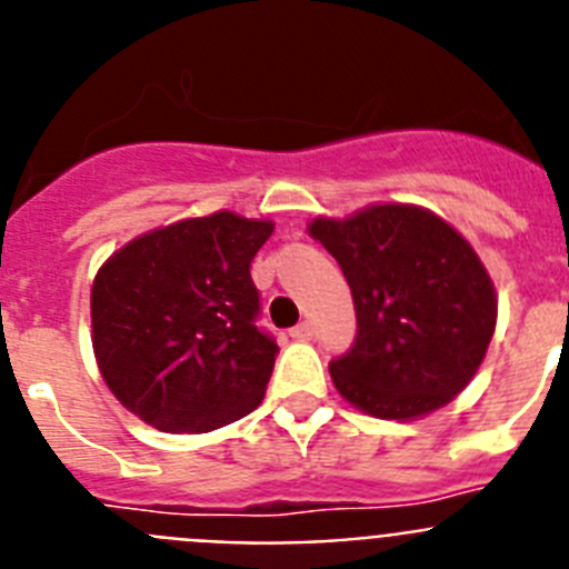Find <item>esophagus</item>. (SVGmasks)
I'll return each instance as SVG.
<instances>
[{
    "instance_id": "1",
    "label": "esophagus",
    "mask_w": 569,
    "mask_h": 569,
    "mask_svg": "<svg viewBox=\"0 0 569 569\" xmlns=\"http://www.w3.org/2000/svg\"><path fill=\"white\" fill-rule=\"evenodd\" d=\"M290 336H293V339H299V341L310 339V336H313V325H310V321H301V325H296V328L290 330Z\"/></svg>"
}]
</instances>
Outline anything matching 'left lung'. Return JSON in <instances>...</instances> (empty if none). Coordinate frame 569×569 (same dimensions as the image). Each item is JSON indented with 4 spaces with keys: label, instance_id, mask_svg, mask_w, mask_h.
I'll return each instance as SVG.
<instances>
[{
    "label": "left lung",
    "instance_id": "1",
    "mask_svg": "<svg viewBox=\"0 0 569 569\" xmlns=\"http://www.w3.org/2000/svg\"><path fill=\"white\" fill-rule=\"evenodd\" d=\"M308 233L339 261L356 341L330 361L347 401L376 419H419L470 385L496 330V288L470 241L416 204H370L313 219Z\"/></svg>",
    "mask_w": 569,
    "mask_h": 569
}]
</instances>
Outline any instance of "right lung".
<instances>
[{
  "label": "right lung",
  "instance_id": "right-lung-1",
  "mask_svg": "<svg viewBox=\"0 0 569 569\" xmlns=\"http://www.w3.org/2000/svg\"><path fill=\"white\" fill-rule=\"evenodd\" d=\"M268 219L230 210L150 230L93 279L99 373L130 413L164 433H208L261 405L279 347L256 328L250 261Z\"/></svg>",
  "mask_w": 569,
  "mask_h": 569
}]
</instances>
